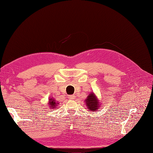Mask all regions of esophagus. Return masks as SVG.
<instances>
[{"mask_svg":"<svg viewBox=\"0 0 153 153\" xmlns=\"http://www.w3.org/2000/svg\"><path fill=\"white\" fill-rule=\"evenodd\" d=\"M75 98V95L69 96V99H70V100H74Z\"/></svg>","mask_w":153,"mask_h":153,"instance_id":"obj_1","label":"esophagus"}]
</instances>
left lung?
<instances>
[{"mask_svg": "<svg viewBox=\"0 0 153 153\" xmlns=\"http://www.w3.org/2000/svg\"><path fill=\"white\" fill-rule=\"evenodd\" d=\"M85 102L86 103L88 109L90 110L91 111H96L98 109V100H97L96 96L94 95V93H92V92L88 96Z\"/></svg>", "mask_w": 153, "mask_h": 153, "instance_id": "8db88e82", "label": "left lung"}]
</instances>
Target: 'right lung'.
Instances as JSON below:
<instances>
[{
	"instance_id": "right-lung-1",
	"label": "right lung",
	"mask_w": 153,
	"mask_h": 153,
	"mask_svg": "<svg viewBox=\"0 0 153 153\" xmlns=\"http://www.w3.org/2000/svg\"><path fill=\"white\" fill-rule=\"evenodd\" d=\"M57 105H59V103L57 104V103H56V101H55L52 98H50V101H49V105H50V108H52L55 107V106H57Z\"/></svg>"
}]
</instances>
